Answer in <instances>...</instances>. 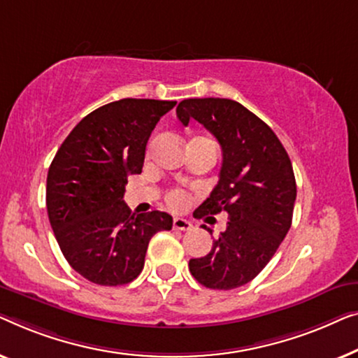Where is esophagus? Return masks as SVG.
<instances>
[{
  "mask_svg": "<svg viewBox=\"0 0 358 358\" xmlns=\"http://www.w3.org/2000/svg\"><path fill=\"white\" fill-rule=\"evenodd\" d=\"M173 229L177 230H191L193 229V224L189 220H186L183 217H175L173 219Z\"/></svg>",
  "mask_w": 358,
  "mask_h": 358,
  "instance_id": "1",
  "label": "esophagus"
}]
</instances>
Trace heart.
Wrapping results in <instances>:
<instances>
[{
  "mask_svg": "<svg viewBox=\"0 0 358 358\" xmlns=\"http://www.w3.org/2000/svg\"><path fill=\"white\" fill-rule=\"evenodd\" d=\"M165 199H167V204L170 206V208L175 209V210H181L189 204L191 196H189L188 191H185L181 188H175L172 191H169L167 198H165Z\"/></svg>",
  "mask_w": 358,
  "mask_h": 358,
  "instance_id": "obj_1",
  "label": "heart"
}]
</instances>
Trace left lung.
<instances>
[{
  "label": "left lung",
  "instance_id": "8db88e82",
  "mask_svg": "<svg viewBox=\"0 0 358 358\" xmlns=\"http://www.w3.org/2000/svg\"><path fill=\"white\" fill-rule=\"evenodd\" d=\"M177 117L185 127L189 118L204 124L222 148L219 183L194 217L229 215L213 250L189 259V273L208 289H236L264 269L292 225L296 185L289 154L274 131L235 100L186 99Z\"/></svg>",
  "mask_w": 358,
  "mask_h": 358
}]
</instances>
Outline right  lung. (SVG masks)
<instances>
[{"mask_svg":"<svg viewBox=\"0 0 358 358\" xmlns=\"http://www.w3.org/2000/svg\"><path fill=\"white\" fill-rule=\"evenodd\" d=\"M175 105L154 99L103 105L74 127L50 165V224L69 266L94 284L134 280L150 238L172 229L167 213L131 214L123 194L129 175L143 172L150 133Z\"/></svg>","mask_w":358,"mask_h":358,"instance_id":"1","label":"right lung"}]
</instances>
